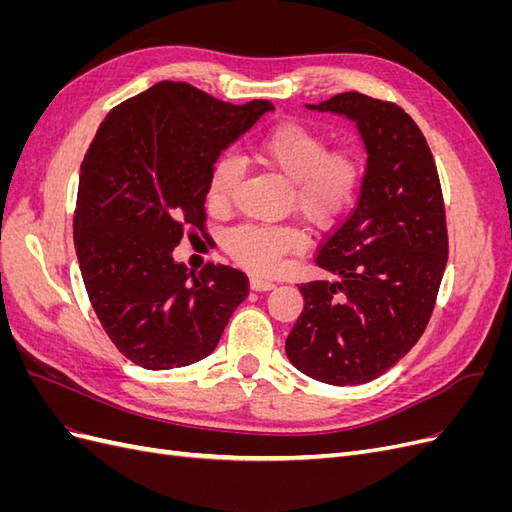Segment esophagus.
Returning <instances> with one entry per match:
<instances>
[{"label": "esophagus", "instance_id": "esophagus-1", "mask_svg": "<svg viewBox=\"0 0 512 512\" xmlns=\"http://www.w3.org/2000/svg\"><path fill=\"white\" fill-rule=\"evenodd\" d=\"M250 288L256 292H267L273 290L275 284L271 280H262V277H250Z\"/></svg>", "mask_w": 512, "mask_h": 512}]
</instances>
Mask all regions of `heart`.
I'll return each instance as SVG.
<instances>
[{
	"label": "heart",
	"instance_id": "1",
	"mask_svg": "<svg viewBox=\"0 0 512 512\" xmlns=\"http://www.w3.org/2000/svg\"><path fill=\"white\" fill-rule=\"evenodd\" d=\"M258 158L290 181L288 205L316 228L339 222L352 209L363 188L365 164L354 147L329 149L322 130L299 121L273 128L256 147ZM241 177L235 158L213 164L207 183V205L222 213L230 207ZM303 237L288 226L241 224L224 237L228 256L256 273H273L284 256L299 252Z\"/></svg>",
	"mask_w": 512,
	"mask_h": 512
}]
</instances>
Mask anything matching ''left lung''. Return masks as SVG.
I'll return each mask as SVG.
<instances>
[{
    "instance_id": "1",
    "label": "left lung",
    "mask_w": 512,
    "mask_h": 512,
    "mask_svg": "<svg viewBox=\"0 0 512 512\" xmlns=\"http://www.w3.org/2000/svg\"><path fill=\"white\" fill-rule=\"evenodd\" d=\"M309 111L356 123L367 151L359 203L320 243L335 280L301 284L303 312L286 339L290 363L333 386L389 371L423 335L448 260L438 168L404 108L346 91Z\"/></svg>"
}]
</instances>
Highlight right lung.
<instances>
[{"mask_svg":"<svg viewBox=\"0 0 512 512\" xmlns=\"http://www.w3.org/2000/svg\"><path fill=\"white\" fill-rule=\"evenodd\" d=\"M273 111L235 106L188 83L162 81L104 117L81 164L74 247L91 307L117 350L145 369L209 356L247 297L226 265L198 275L173 250L205 230V198L220 153Z\"/></svg>","mask_w":512,"mask_h":512,"instance_id":"right-lung-1","label":"right lung"}]
</instances>
